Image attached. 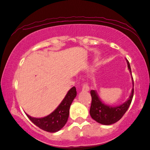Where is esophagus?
I'll use <instances>...</instances> for the list:
<instances>
[{
  "instance_id": "esophagus-1",
  "label": "esophagus",
  "mask_w": 150,
  "mask_h": 150,
  "mask_svg": "<svg viewBox=\"0 0 150 150\" xmlns=\"http://www.w3.org/2000/svg\"><path fill=\"white\" fill-rule=\"evenodd\" d=\"M82 91H88L89 90H90V88H89L88 85L87 84H84L82 85Z\"/></svg>"
}]
</instances>
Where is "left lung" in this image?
Here are the masks:
<instances>
[{
  "label": "left lung",
  "instance_id": "left-lung-1",
  "mask_svg": "<svg viewBox=\"0 0 150 150\" xmlns=\"http://www.w3.org/2000/svg\"><path fill=\"white\" fill-rule=\"evenodd\" d=\"M126 60L129 72L132 75L131 68H130L128 60ZM133 89L128 99L125 103L117 106H111L104 104L100 100L96 91L91 90L90 93L91 96V104L90 110V114L93 119L97 122L104 124V125H110L117 122L119 120L128 110L131 104L133 96V79L132 75Z\"/></svg>",
  "mask_w": 150,
  "mask_h": 150
}]
</instances>
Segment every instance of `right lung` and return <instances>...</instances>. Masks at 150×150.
Instances as JSON below:
<instances>
[{
	"label": "right lung",
	"instance_id": "1",
	"mask_svg": "<svg viewBox=\"0 0 150 150\" xmlns=\"http://www.w3.org/2000/svg\"><path fill=\"white\" fill-rule=\"evenodd\" d=\"M76 96L77 91L75 87L73 86L68 91L59 106L47 116L35 118L26 114L31 122L44 131L51 133L57 132L61 129L68 121L70 106Z\"/></svg>",
	"mask_w": 150,
	"mask_h": 150
}]
</instances>
